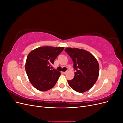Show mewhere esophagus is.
<instances>
[{"instance_id":"34e87169","label":"esophagus","mask_w":123,"mask_h":123,"mask_svg":"<svg viewBox=\"0 0 123 123\" xmlns=\"http://www.w3.org/2000/svg\"><path fill=\"white\" fill-rule=\"evenodd\" d=\"M67 71H66V72H62V73H63V74H67Z\"/></svg>"}]
</instances>
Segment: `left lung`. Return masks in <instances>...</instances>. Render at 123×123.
Returning a JSON list of instances; mask_svg holds the SVG:
<instances>
[{
	"label": "left lung",
	"mask_w": 123,
	"mask_h": 123,
	"mask_svg": "<svg viewBox=\"0 0 123 123\" xmlns=\"http://www.w3.org/2000/svg\"><path fill=\"white\" fill-rule=\"evenodd\" d=\"M73 62L75 75L68 80L70 86L77 92L89 90L97 80L99 67L95 57L89 52L77 48H67L65 50Z\"/></svg>",
	"instance_id": "8db88e82"
}]
</instances>
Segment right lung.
Returning <instances> with one entry per match:
<instances>
[{"mask_svg":"<svg viewBox=\"0 0 123 123\" xmlns=\"http://www.w3.org/2000/svg\"><path fill=\"white\" fill-rule=\"evenodd\" d=\"M64 47H39L30 53L26 60V73L32 85L36 89L46 91L52 88L61 75L52 69L55 59L64 50Z\"/></svg>","mask_w":123,"mask_h":123,"instance_id":"obj_1","label":"right lung"}]
</instances>
